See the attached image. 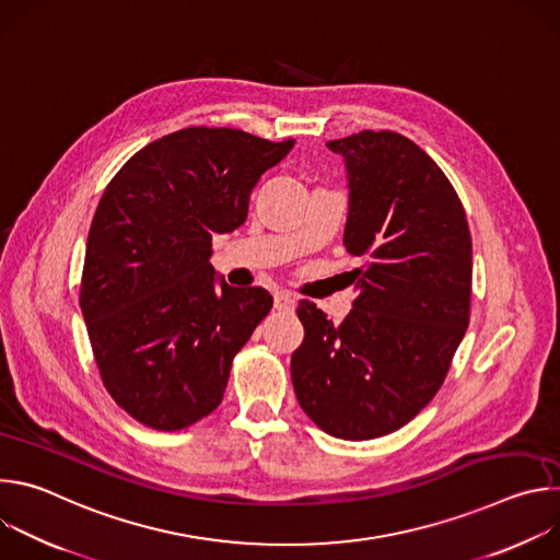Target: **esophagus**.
Listing matches in <instances>:
<instances>
[{"instance_id":"obj_1","label":"esophagus","mask_w":560,"mask_h":560,"mask_svg":"<svg viewBox=\"0 0 560 560\" xmlns=\"http://www.w3.org/2000/svg\"><path fill=\"white\" fill-rule=\"evenodd\" d=\"M294 305H296L294 294H290V292H277L275 294V307L279 312H290V310H294Z\"/></svg>"}]
</instances>
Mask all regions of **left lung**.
Returning <instances> with one entry per match:
<instances>
[{
  "label": "left lung",
  "mask_w": 560,
  "mask_h": 560,
  "mask_svg": "<svg viewBox=\"0 0 560 560\" xmlns=\"http://www.w3.org/2000/svg\"><path fill=\"white\" fill-rule=\"evenodd\" d=\"M343 156V246L365 266L339 326L299 301L303 343L290 361L303 412L324 432L368 441L412 421L439 392L469 324L471 236L434 159L392 130L328 141Z\"/></svg>",
  "instance_id": "left-lung-1"
}]
</instances>
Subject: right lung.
<instances>
[{"label":"right lung","instance_id":"add662e5","mask_svg":"<svg viewBox=\"0 0 560 560\" xmlns=\"http://www.w3.org/2000/svg\"><path fill=\"white\" fill-rule=\"evenodd\" d=\"M292 145L192 126L135 152L106 186L79 305L104 387L139 423L175 432L221 404L272 296L217 283L212 236L246 221L253 188Z\"/></svg>","mask_w":560,"mask_h":560}]
</instances>
